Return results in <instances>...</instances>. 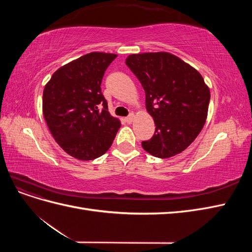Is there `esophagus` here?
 Returning <instances> with one entry per match:
<instances>
[{"label":"esophagus","mask_w":252,"mask_h":252,"mask_svg":"<svg viewBox=\"0 0 252 252\" xmlns=\"http://www.w3.org/2000/svg\"><path fill=\"white\" fill-rule=\"evenodd\" d=\"M133 120H134V114H133V113H131L130 116H128V117L125 119V121L127 122V123H129V124L132 123Z\"/></svg>","instance_id":"34e87169"}]
</instances>
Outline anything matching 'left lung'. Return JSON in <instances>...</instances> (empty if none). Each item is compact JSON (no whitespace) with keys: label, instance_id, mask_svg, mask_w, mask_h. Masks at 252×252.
Segmentation results:
<instances>
[{"label":"left lung","instance_id":"1","mask_svg":"<svg viewBox=\"0 0 252 252\" xmlns=\"http://www.w3.org/2000/svg\"><path fill=\"white\" fill-rule=\"evenodd\" d=\"M126 65L146 94V109L156 131L142 142L148 154L168 158L184 151L203 129L208 114L210 90L195 68L169 52L128 56Z\"/></svg>","mask_w":252,"mask_h":252}]
</instances>
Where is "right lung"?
<instances>
[{"instance_id": "right-lung-1", "label": "right lung", "mask_w": 252, "mask_h": 252, "mask_svg": "<svg viewBox=\"0 0 252 252\" xmlns=\"http://www.w3.org/2000/svg\"><path fill=\"white\" fill-rule=\"evenodd\" d=\"M118 56L90 52L60 67L43 91V116L53 139L81 161L103 156L121 121L108 111L101 91L105 70Z\"/></svg>"}]
</instances>
